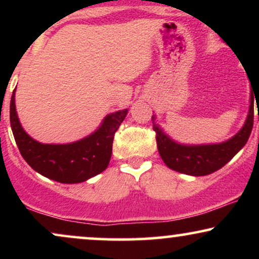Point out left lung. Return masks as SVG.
Wrapping results in <instances>:
<instances>
[{
	"label": "left lung",
	"instance_id": "1",
	"mask_svg": "<svg viewBox=\"0 0 259 259\" xmlns=\"http://www.w3.org/2000/svg\"><path fill=\"white\" fill-rule=\"evenodd\" d=\"M255 97V96H254ZM253 94L251 91V105L242 129L228 141L212 145H181L175 142L154 124L158 152L167 167L175 171L194 177L214 173L224 167L245 146L253 127ZM154 117H152V120Z\"/></svg>",
	"mask_w": 259,
	"mask_h": 259
}]
</instances>
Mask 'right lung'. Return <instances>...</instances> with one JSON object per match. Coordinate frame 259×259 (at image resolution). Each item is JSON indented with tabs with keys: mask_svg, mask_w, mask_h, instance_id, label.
Segmentation results:
<instances>
[{
	"mask_svg": "<svg viewBox=\"0 0 259 259\" xmlns=\"http://www.w3.org/2000/svg\"><path fill=\"white\" fill-rule=\"evenodd\" d=\"M11 99L10 119L19 152L30 167L49 179L63 184H78L102 173L112 156L114 134L126 117L127 109L111 113L91 135L64 145L41 144L23 129Z\"/></svg>",
	"mask_w": 259,
	"mask_h": 259,
	"instance_id": "add662e5",
	"label": "right lung"
}]
</instances>
